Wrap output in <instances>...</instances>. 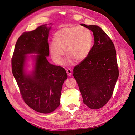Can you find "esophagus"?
<instances>
[{
  "mask_svg": "<svg viewBox=\"0 0 135 135\" xmlns=\"http://www.w3.org/2000/svg\"><path fill=\"white\" fill-rule=\"evenodd\" d=\"M66 71L67 74L69 76H70L71 75V73H72V70L70 69H66Z\"/></svg>",
  "mask_w": 135,
  "mask_h": 135,
  "instance_id": "obj_1",
  "label": "esophagus"
}]
</instances>
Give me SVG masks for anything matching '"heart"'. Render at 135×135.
Listing matches in <instances>:
<instances>
[{
  "mask_svg": "<svg viewBox=\"0 0 135 135\" xmlns=\"http://www.w3.org/2000/svg\"><path fill=\"white\" fill-rule=\"evenodd\" d=\"M92 44L93 36L88 28L82 26L65 27L55 34L54 43L50 46V52L54 62L61 65L65 50L68 55L65 64L68 65L74 60L81 61L86 58Z\"/></svg>",
  "mask_w": 135,
  "mask_h": 135,
  "instance_id": "1",
  "label": "heart"
}]
</instances>
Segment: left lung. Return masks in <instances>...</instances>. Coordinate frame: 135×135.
Instances as JSON below:
<instances>
[{"label": "left lung", "mask_w": 135, "mask_h": 135, "mask_svg": "<svg viewBox=\"0 0 135 135\" xmlns=\"http://www.w3.org/2000/svg\"><path fill=\"white\" fill-rule=\"evenodd\" d=\"M93 32V46L88 55L73 69L84 104L99 109L113 93L119 76L116 50L108 35L96 25L81 24Z\"/></svg>", "instance_id": "left-lung-1"}]
</instances>
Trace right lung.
Wrapping results in <instances>:
<instances>
[{
  "label": "right lung",
  "mask_w": 135,
  "mask_h": 135,
  "mask_svg": "<svg viewBox=\"0 0 135 135\" xmlns=\"http://www.w3.org/2000/svg\"><path fill=\"white\" fill-rule=\"evenodd\" d=\"M50 27L47 24L31 31L24 32L15 45L11 60L12 71L25 103L35 111L47 114L60 104V97L64 81L68 78L65 69L48 62V38ZM36 56L35 70L26 75L24 70L27 56Z\"/></svg>",
  "instance_id": "1"
}]
</instances>
